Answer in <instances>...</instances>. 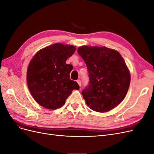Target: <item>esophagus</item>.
Returning <instances> with one entry per match:
<instances>
[{
    "mask_svg": "<svg viewBox=\"0 0 154 154\" xmlns=\"http://www.w3.org/2000/svg\"><path fill=\"white\" fill-rule=\"evenodd\" d=\"M77 83H78V85H79V86H80V87H81V85H82V83H81V81H80V80H77Z\"/></svg>",
    "mask_w": 154,
    "mask_h": 154,
    "instance_id": "esophagus-1",
    "label": "esophagus"
}]
</instances>
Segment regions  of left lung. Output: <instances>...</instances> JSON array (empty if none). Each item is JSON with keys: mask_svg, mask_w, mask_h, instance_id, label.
<instances>
[{"mask_svg": "<svg viewBox=\"0 0 154 154\" xmlns=\"http://www.w3.org/2000/svg\"><path fill=\"white\" fill-rule=\"evenodd\" d=\"M78 53L84 60L89 84L82 92L86 104L98 112H106L117 106L126 96L130 73L118 51L105 46L83 45Z\"/></svg>", "mask_w": 154, "mask_h": 154, "instance_id": "1", "label": "left lung"}]
</instances>
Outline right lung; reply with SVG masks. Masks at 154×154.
Here are the masks:
<instances>
[{
    "label": "right lung",
    "instance_id": "obj_1",
    "mask_svg": "<svg viewBox=\"0 0 154 154\" xmlns=\"http://www.w3.org/2000/svg\"><path fill=\"white\" fill-rule=\"evenodd\" d=\"M75 51L74 45L57 43L40 49L31 60L27 84L32 97L42 106L59 109L74 89H79L78 83L70 80L72 66L66 63Z\"/></svg>",
    "mask_w": 154,
    "mask_h": 154
}]
</instances>
